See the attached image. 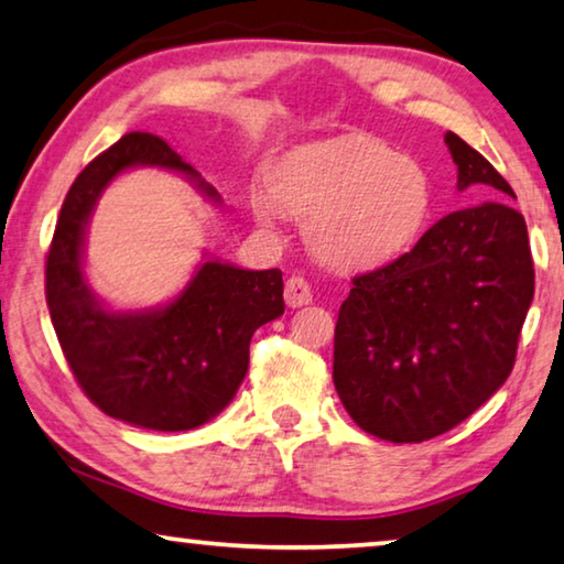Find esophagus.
<instances>
[{
  "instance_id": "1",
  "label": "esophagus",
  "mask_w": 564,
  "mask_h": 564,
  "mask_svg": "<svg viewBox=\"0 0 564 564\" xmlns=\"http://www.w3.org/2000/svg\"><path fill=\"white\" fill-rule=\"evenodd\" d=\"M285 304L291 308H299V306H306L311 296H314V291H311V285L306 283V279H301V275H291L289 281H285Z\"/></svg>"
}]
</instances>
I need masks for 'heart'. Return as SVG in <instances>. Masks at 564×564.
Masks as SVG:
<instances>
[{"mask_svg": "<svg viewBox=\"0 0 564 564\" xmlns=\"http://www.w3.org/2000/svg\"><path fill=\"white\" fill-rule=\"evenodd\" d=\"M306 217L314 253L339 268H369L405 253L433 209L431 174L380 139L349 137L289 154L273 166L271 192H256L258 223L281 208Z\"/></svg>", "mask_w": 564, "mask_h": 564, "instance_id": "b5f03b06", "label": "heart"}]
</instances>
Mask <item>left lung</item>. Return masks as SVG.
I'll return each instance as SVG.
<instances>
[{"mask_svg":"<svg viewBox=\"0 0 564 564\" xmlns=\"http://www.w3.org/2000/svg\"><path fill=\"white\" fill-rule=\"evenodd\" d=\"M445 144L470 184L514 197L456 133ZM534 299L524 217L503 199L456 209L410 253L357 275L334 332V388L365 433L423 443L476 413L514 367Z\"/></svg>","mask_w":564,"mask_h":564,"instance_id":"obj_1","label":"left lung"}]
</instances>
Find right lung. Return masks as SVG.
<instances>
[{
  "label": "right lung",
  "instance_id": "1",
  "mask_svg": "<svg viewBox=\"0 0 564 564\" xmlns=\"http://www.w3.org/2000/svg\"><path fill=\"white\" fill-rule=\"evenodd\" d=\"M133 166L180 172L220 202L164 139L126 133L67 192L47 253V308L75 380L106 415L149 431H192L232 402L256 329L283 314V275L207 258L170 304L108 308L83 273L86 230L104 189Z\"/></svg>",
  "mask_w": 564,
  "mask_h": 564
}]
</instances>
